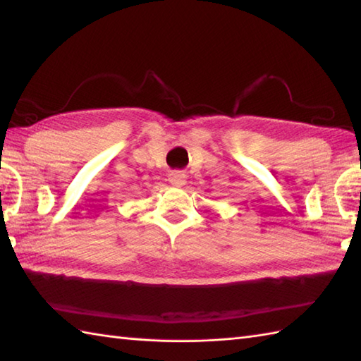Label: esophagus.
<instances>
[{
    "mask_svg": "<svg viewBox=\"0 0 361 361\" xmlns=\"http://www.w3.org/2000/svg\"><path fill=\"white\" fill-rule=\"evenodd\" d=\"M186 173L181 171H173L171 175H169V183L173 186H183L186 183Z\"/></svg>",
    "mask_w": 361,
    "mask_h": 361,
    "instance_id": "obj_1",
    "label": "esophagus"
}]
</instances>
